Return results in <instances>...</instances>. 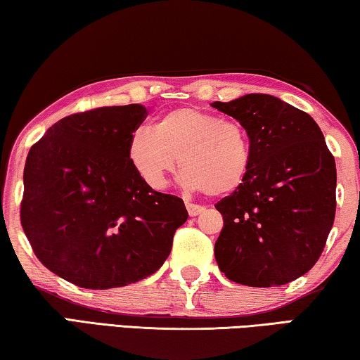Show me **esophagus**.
<instances>
[{"label":"esophagus","mask_w":360,"mask_h":360,"mask_svg":"<svg viewBox=\"0 0 360 360\" xmlns=\"http://www.w3.org/2000/svg\"><path fill=\"white\" fill-rule=\"evenodd\" d=\"M186 208H187V212H188V216H191V217H195V216L202 214V212L205 211L203 206L195 205V203H188V202L186 203Z\"/></svg>","instance_id":"obj_1"}]
</instances>
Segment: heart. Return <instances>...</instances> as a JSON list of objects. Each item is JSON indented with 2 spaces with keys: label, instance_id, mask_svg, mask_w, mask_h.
<instances>
[{
  "label": "heart",
  "instance_id": "1",
  "mask_svg": "<svg viewBox=\"0 0 360 360\" xmlns=\"http://www.w3.org/2000/svg\"><path fill=\"white\" fill-rule=\"evenodd\" d=\"M129 158L152 188H165L181 160L182 186L219 197L245 181L251 144L238 122L197 108H178L158 115L150 129L135 133Z\"/></svg>",
  "mask_w": 360,
  "mask_h": 360
}]
</instances>
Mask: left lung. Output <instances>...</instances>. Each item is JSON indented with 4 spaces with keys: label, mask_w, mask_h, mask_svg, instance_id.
I'll list each match as a JSON object with an SVG mask.
<instances>
[{
    "label": "left lung",
    "mask_w": 360,
    "mask_h": 360,
    "mask_svg": "<svg viewBox=\"0 0 360 360\" xmlns=\"http://www.w3.org/2000/svg\"><path fill=\"white\" fill-rule=\"evenodd\" d=\"M240 122L251 144L245 181L216 210V262L230 281L273 288L303 276L324 251L335 219L337 168L311 115L278 96L211 103Z\"/></svg>",
    "instance_id": "obj_1"
}]
</instances>
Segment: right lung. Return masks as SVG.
Masks as SVG:
<instances>
[{
  "instance_id": "obj_1",
  "label": "right lung",
  "mask_w": 360,
  "mask_h": 360,
  "mask_svg": "<svg viewBox=\"0 0 360 360\" xmlns=\"http://www.w3.org/2000/svg\"><path fill=\"white\" fill-rule=\"evenodd\" d=\"M143 105L63 117L28 152L20 221L36 257L84 289L138 283L163 265L187 221L184 202L155 192L129 158Z\"/></svg>"
}]
</instances>
